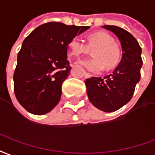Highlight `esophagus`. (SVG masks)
<instances>
[{
	"label": "esophagus",
	"mask_w": 155,
	"mask_h": 155,
	"mask_svg": "<svg viewBox=\"0 0 155 155\" xmlns=\"http://www.w3.org/2000/svg\"><path fill=\"white\" fill-rule=\"evenodd\" d=\"M90 77H91V75H90L89 73H84V78H90Z\"/></svg>",
	"instance_id": "1"
}]
</instances>
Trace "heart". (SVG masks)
<instances>
[{
    "label": "heart",
    "instance_id": "1",
    "mask_svg": "<svg viewBox=\"0 0 155 155\" xmlns=\"http://www.w3.org/2000/svg\"><path fill=\"white\" fill-rule=\"evenodd\" d=\"M92 53L93 59H82L78 64L84 66L91 73L101 72L104 65L107 69L112 68L119 59V49L114 44V39L106 32H97L89 36L88 41L86 43L80 37H74L69 43L70 54L78 58L82 54Z\"/></svg>",
    "mask_w": 155,
    "mask_h": 155
}]
</instances>
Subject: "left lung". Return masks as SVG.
Returning a JSON list of instances; mask_svg holds the SVG:
<instances>
[{"label":"left lung","instance_id":"1","mask_svg":"<svg viewBox=\"0 0 155 155\" xmlns=\"http://www.w3.org/2000/svg\"><path fill=\"white\" fill-rule=\"evenodd\" d=\"M102 28L114 33L122 48L121 60L107 76L86 79L87 93L95 107L105 112H112L131 100L135 86L140 79L142 67L141 48L130 33L120 27L104 25Z\"/></svg>","mask_w":155,"mask_h":155}]
</instances>
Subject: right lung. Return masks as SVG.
<instances>
[{
  "label": "right lung",
  "instance_id": "1",
  "mask_svg": "<svg viewBox=\"0 0 155 155\" xmlns=\"http://www.w3.org/2000/svg\"><path fill=\"white\" fill-rule=\"evenodd\" d=\"M89 28L48 22L25 39L18 53L14 91L27 111L45 115L59 102L62 84L72 68L67 57L69 43Z\"/></svg>",
  "mask_w": 155,
  "mask_h": 155
}]
</instances>
